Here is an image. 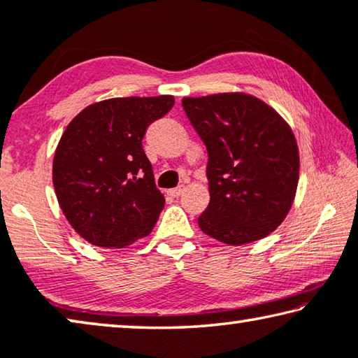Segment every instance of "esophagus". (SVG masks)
I'll list each match as a JSON object with an SVG mask.
<instances>
[{"instance_id":"34e87169","label":"esophagus","mask_w":358,"mask_h":358,"mask_svg":"<svg viewBox=\"0 0 358 358\" xmlns=\"http://www.w3.org/2000/svg\"><path fill=\"white\" fill-rule=\"evenodd\" d=\"M183 191H185V186L181 185V186H178V188L170 189V191H169V194H170V196H173V197H178L180 194H183Z\"/></svg>"}]
</instances>
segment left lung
Wrapping results in <instances>:
<instances>
[{"label":"left lung","mask_w":358,"mask_h":358,"mask_svg":"<svg viewBox=\"0 0 358 358\" xmlns=\"http://www.w3.org/2000/svg\"><path fill=\"white\" fill-rule=\"evenodd\" d=\"M181 104L209 154L210 202L197 218L199 228L230 246L268 236L297 189L299 151L289 125L246 93L183 98Z\"/></svg>","instance_id":"1"}]
</instances>
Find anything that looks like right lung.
<instances>
[{"label":"right lung","mask_w":358,"mask_h":358,"mask_svg":"<svg viewBox=\"0 0 358 358\" xmlns=\"http://www.w3.org/2000/svg\"><path fill=\"white\" fill-rule=\"evenodd\" d=\"M173 104L165 94L106 99L85 108L62 133L52 185L64 215L88 243L125 248L152 231L165 199L141 141Z\"/></svg>","instance_id":"obj_1"}]
</instances>
